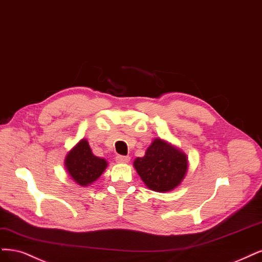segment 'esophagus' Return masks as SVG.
<instances>
[{
    "label": "esophagus",
    "mask_w": 262,
    "mask_h": 262,
    "mask_svg": "<svg viewBox=\"0 0 262 262\" xmlns=\"http://www.w3.org/2000/svg\"><path fill=\"white\" fill-rule=\"evenodd\" d=\"M116 161L121 162V164H127V162L130 161V157L129 156H123V155H118L116 157Z\"/></svg>",
    "instance_id": "1"
}]
</instances>
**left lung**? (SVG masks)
Segmentation results:
<instances>
[{
	"mask_svg": "<svg viewBox=\"0 0 262 262\" xmlns=\"http://www.w3.org/2000/svg\"><path fill=\"white\" fill-rule=\"evenodd\" d=\"M133 166L145 185L155 192H170L181 184L187 171V158L182 150L161 139H155L144 157Z\"/></svg>",
	"mask_w": 262,
	"mask_h": 262,
	"instance_id": "8db88e82",
	"label": "left lung"
}]
</instances>
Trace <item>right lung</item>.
<instances>
[{"label": "right lung", "instance_id": "obj_1", "mask_svg": "<svg viewBox=\"0 0 262 262\" xmlns=\"http://www.w3.org/2000/svg\"><path fill=\"white\" fill-rule=\"evenodd\" d=\"M65 167L69 176L81 186H89L102 176L107 167V161L93 155L85 139L68 151Z\"/></svg>", "mask_w": 262, "mask_h": 262}]
</instances>
